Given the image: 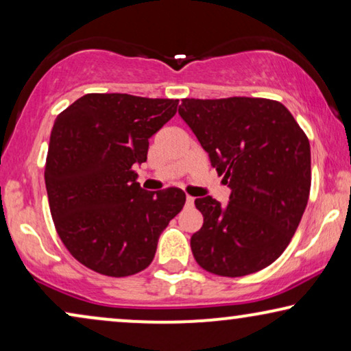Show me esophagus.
Returning a JSON list of instances; mask_svg holds the SVG:
<instances>
[{
    "mask_svg": "<svg viewBox=\"0 0 351 351\" xmlns=\"http://www.w3.org/2000/svg\"><path fill=\"white\" fill-rule=\"evenodd\" d=\"M193 203H195V198H193V196L186 195V206H193Z\"/></svg>",
    "mask_w": 351,
    "mask_h": 351,
    "instance_id": "1",
    "label": "esophagus"
}]
</instances>
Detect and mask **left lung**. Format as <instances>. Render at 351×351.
<instances>
[{
	"instance_id": "obj_1",
	"label": "left lung",
	"mask_w": 351,
	"mask_h": 351,
	"mask_svg": "<svg viewBox=\"0 0 351 351\" xmlns=\"http://www.w3.org/2000/svg\"><path fill=\"white\" fill-rule=\"evenodd\" d=\"M179 114L232 189L227 206L195 199L204 217L190 239L195 261L228 278L263 270L285 252L306 208L308 137L270 99H182Z\"/></svg>"
}]
</instances>
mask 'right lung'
<instances>
[{"instance_id": "1", "label": "right lung", "mask_w": 351, "mask_h": 351, "mask_svg": "<svg viewBox=\"0 0 351 351\" xmlns=\"http://www.w3.org/2000/svg\"><path fill=\"white\" fill-rule=\"evenodd\" d=\"M179 100L86 94L57 117L45 180L56 230L80 263L105 276L145 270L158 239L180 213V189L145 191L134 165L147 161L148 138Z\"/></svg>"}]
</instances>
